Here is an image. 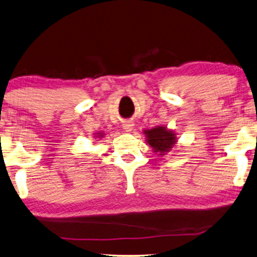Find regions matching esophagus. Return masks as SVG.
Listing matches in <instances>:
<instances>
[{"instance_id": "34e87169", "label": "esophagus", "mask_w": 257, "mask_h": 257, "mask_svg": "<svg viewBox=\"0 0 257 257\" xmlns=\"http://www.w3.org/2000/svg\"><path fill=\"white\" fill-rule=\"evenodd\" d=\"M133 126H135V125H133L132 121H125L124 124H122V128H124L126 132H131Z\"/></svg>"}]
</instances>
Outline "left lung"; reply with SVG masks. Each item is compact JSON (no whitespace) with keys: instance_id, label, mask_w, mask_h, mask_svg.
Instances as JSON below:
<instances>
[{"instance_id":"8db88e82","label":"left lung","mask_w":257,"mask_h":257,"mask_svg":"<svg viewBox=\"0 0 257 257\" xmlns=\"http://www.w3.org/2000/svg\"><path fill=\"white\" fill-rule=\"evenodd\" d=\"M143 133L146 137V143L152 147L154 153H158V156H165L177 144L174 131L168 130L165 126H156L153 128L144 130Z\"/></svg>"}]
</instances>
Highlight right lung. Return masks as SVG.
Here are the masks:
<instances>
[{
  "label": "right lung",
  "instance_id": "right-lung-1",
  "mask_svg": "<svg viewBox=\"0 0 257 257\" xmlns=\"http://www.w3.org/2000/svg\"><path fill=\"white\" fill-rule=\"evenodd\" d=\"M94 136H96V138H103V137H104L105 135H104L103 132H98V133H96V135H94Z\"/></svg>",
  "mask_w": 257,
  "mask_h": 257
}]
</instances>
